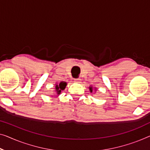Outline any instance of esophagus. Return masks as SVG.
Listing matches in <instances>:
<instances>
[{
	"label": "esophagus",
	"mask_w": 150,
	"mask_h": 150,
	"mask_svg": "<svg viewBox=\"0 0 150 150\" xmlns=\"http://www.w3.org/2000/svg\"><path fill=\"white\" fill-rule=\"evenodd\" d=\"M81 79H74V82L77 83H81Z\"/></svg>",
	"instance_id": "obj_1"
}]
</instances>
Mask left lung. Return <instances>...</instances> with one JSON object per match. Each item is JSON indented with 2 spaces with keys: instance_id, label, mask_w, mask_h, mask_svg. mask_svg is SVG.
<instances>
[{
  "instance_id": "8db88e82",
  "label": "left lung",
  "mask_w": 150,
  "mask_h": 150,
  "mask_svg": "<svg viewBox=\"0 0 150 150\" xmlns=\"http://www.w3.org/2000/svg\"><path fill=\"white\" fill-rule=\"evenodd\" d=\"M89 91H90L91 93H92V91L93 90V88L91 86H90L89 87ZM94 91H96V88H94Z\"/></svg>"
}]
</instances>
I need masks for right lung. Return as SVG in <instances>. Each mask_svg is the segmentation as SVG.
<instances>
[{"instance_id": "1", "label": "right lung", "mask_w": 150, "mask_h": 150, "mask_svg": "<svg viewBox=\"0 0 150 150\" xmlns=\"http://www.w3.org/2000/svg\"><path fill=\"white\" fill-rule=\"evenodd\" d=\"M67 85V83L65 81H61L59 83H56L55 84V88H54V91L57 93V94L60 95L62 92V91L64 90L65 89Z\"/></svg>"}]
</instances>
